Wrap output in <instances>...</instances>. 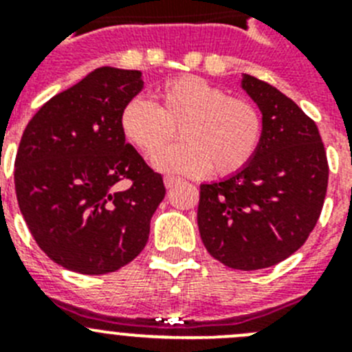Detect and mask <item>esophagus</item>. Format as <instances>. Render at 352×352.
<instances>
[{"label":"esophagus","instance_id":"esophagus-1","mask_svg":"<svg viewBox=\"0 0 352 352\" xmlns=\"http://www.w3.org/2000/svg\"><path fill=\"white\" fill-rule=\"evenodd\" d=\"M178 182H179V179H178V178H174V176H166V178H164V183H166L167 188H170V186H174Z\"/></svg>","mask_w":352,"mask_h":352}]
</instances>
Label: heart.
Masks as SVG:
<instances>
[{
    "mask_svg": "<svg viewBox=\"0 0 352 352\" xmlns=\"http://www.w3.org/2000/svg\"><path fill=\"white\" fill-rule=\"evenodd\" d=\"M179 128L184 142L166 150ZM123 138L157 169L185 176L229 178L254 160L263 142L259 109L201 77H178L162 84L157 104L133 96L120 114Z\"/></svg>",
    "mask_w": 352,
    "mask_h": 352,
    "instance_id": "obj_1",
    "label": "heart"
}]
</instances>
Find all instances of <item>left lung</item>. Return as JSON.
Segmentation results:
<instances>
[{
  "label": "left lung",
  "instance_id": "8db88e82",
  "mask_svg": "<svg viewBox=\"0 0 352 352\" xmlns=\"http://www.w3.org/2000/svg\"><path fill=\"white\" fill-rule=\"evenodd\" d=\"M263 113L254 160L231 178L201 185L197 226L210 256L229 268H270L314 231L328 188V158L312 118L272 84L243 76Z\"/></svg>",
  "mask_w": 352,
  "mask_h": 352
}]
</instances>
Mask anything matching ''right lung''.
<instances>
[{
  "instance_id": "add662e5",
  "label": "right lung",
  "mask_w": 352,
  "mask_h": 352,
  "mask_svg": "<svg viewBox=\"0 0 352 352\" xmlns=\"http://www.w3.org/2000/svg\"><path fill=\"white\" fill-rule=\"evenodd\" d=\"M141 89L139 70L96 68L24 129L19 208L36 245L70 272H116L146 247L166 186L120 129L121 109Z\"/></svg>"
}]
</instances>
